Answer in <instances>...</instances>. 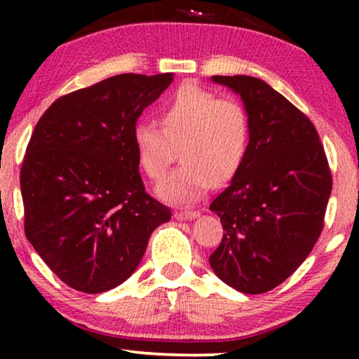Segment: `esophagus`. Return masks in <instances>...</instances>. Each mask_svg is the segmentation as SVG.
Listing matches in <instances>:
<instances>
[{
	"label": "esophagus",
	"instance_id": "34e87169",
	"mask_svg": "<svg viewBox=\"0 0 359 359\" xmlns=\"http://www.w3.org/2000/svg\"><path fill=\"white\" fill-rule=\"evenodd\" d=\"M199 215L198 210H176L175 217L178 220H193Z\"/></svg>",
	"mask_w": 359,
	"mask_h": 359
}]
</instances>
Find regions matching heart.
<instances>
[{
    "mask_svg": "<svg viewBox=\"0 0 359 359\" xmlns=\"http://www.w3.org/2000/svg\"><path fill=\"white\" fill-rule=\"evenodd\" d=\"M163 129L139 121L132 127V144L142 170L160 180L171 158V145H180V160L156 188L173 204L203 198L215 181L224 183L242 166L250 144L248 112L232 97H219L196 85L180 86L160 109Z\"/></svg>",
    "mask_w": 359,
    "mask_h": 359,
    "instance_id": "1",
    "label": "heart"
}]
</instances>
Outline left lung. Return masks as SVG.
I'll return each instance as SVG.
<instances>
[{
  "mask_svg": "<svg viewBox=\"0 0 359 359\" xmlns=\"http://www.w3.org/2000/svg\"><path fill=\"white\" fill-rule=\"evenodd\" d=\"M240 96L250 119L242 166L210 204L224 238L209 257L220 281L243 294L271 291L312 252L323 229L332 175L316 127L255 76H212Z\"/></svg>",
  "mask_w": 359,
  "mask_h": 359,
  "instance_id": "obj_1",
  "label": "left lung"
}]
</instances>
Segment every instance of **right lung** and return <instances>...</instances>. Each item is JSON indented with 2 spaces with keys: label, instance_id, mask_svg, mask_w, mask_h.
I'll return each mask as SVG.
<instances>
[{
  "label": "right lung",
  "instance_id": "right-lung-1",
  "mask_svg": "<svg viewBox=\"0 0 359 359\" xmlns=\"http://www.w3.org/2000/svg\"><path fill=\"white\" fill-rule=\"evenodd\" d=\"M173 73L106 78L58 97L21 168L26 237L68 286L106 292L130 278L171 210L145 193L132 127Z\"/></svg>",
  "mask_w": 359,
  "mask_h": 359
}]
</instances>
